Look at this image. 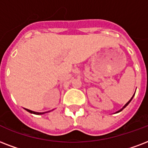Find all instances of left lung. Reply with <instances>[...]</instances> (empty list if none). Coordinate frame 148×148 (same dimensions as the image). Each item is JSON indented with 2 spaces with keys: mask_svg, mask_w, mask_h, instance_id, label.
I'll return each instance as SVG.
<instances>
[{
  "mask_svg": "<svg viewBox=\"0 0 148 148\" xmlns=\"http://www.w3.org/2000/svg\"><path fill=\"white\" fill-rule=\"evenodd\" d=\"M134 94H135V93H134ZM134 96H133V97H132V98H131V99H130V100H129V101H128V102H127V103H126V104H125V105H124V106H123V108H122V109H121V110H119V111H117V112H116V113H119V112H121V111H122V110H123V109L125 108L126 106H127L128 104L130 103V101H131V100H132V99H133V97H134Z\"/></svg>",
  "mask_w": 148,
  "mask_h": 148,
  "instance_id": "obj_1",
  "label": "left lung"
}]
</instances>
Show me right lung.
<instances>
[{
    "instance_id": "1",
    "label": "right lung",
    "mask_w": 148,
    "mask_h": 148,
    "mask_svg": "<svg viewBox=\"0 0 148 148\" xmlns=\"http://www.w3.org/2000/svg\"><path fill=\"white\" fill-rule=\"evenodd\" d=\"M25 110H26L27 112H29V113H34V114H38V115H39V114H43V113H38V112H34V111L30 110H27V109H25ZM45 113H46V112H45Z\"/></svg>"
}]
</instances>
